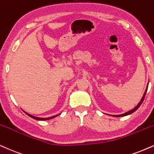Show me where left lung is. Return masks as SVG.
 I'll return each instance as SVG.
<instances>
[{
    "mask_svg": "<svg viewBox=\"0 0 154 154\" xmlns=\"http://www.w3.org/2000/svg\"><path fill=\"white\" fill-rule=\"evenodd\" d=\"M147 89H148V86H147V87H146V89L145 93H144V94H143V97H142V99H141V101H140V102L139 103V104H137V106H136L135 108L133 109H131V111H129V112H126V113H124V114H120V115H112V116H116V117H120V116H127V115H129V114H132V113H134V112H135L136 110H137L138 109H139V106H141V105L142 102H143V100H144V98H145L146 94Z\"/></svg>",
    "mask_w": 154,
    "mask_h": 154,
    "instance_id": "left-lung-1",
    "label": "left lung"
}]
</instances>
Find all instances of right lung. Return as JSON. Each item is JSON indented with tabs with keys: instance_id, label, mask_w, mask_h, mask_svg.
I'll use <instances>...</instances> for the list:
<instances>
[{
	"instance_id": "add662e5",
	"label": "right lung",
	"mask_w": 154,
	"mask_h": 154,
	"mask_svg": "<svg viewBox=\"0 0 154 154\" xmlns=\"http://www.w3.org/2000/svg\"><path fill=\"white\" fill-rule=\"evenodd\" d=\"M25 114H26L27 115H28L29 116H30L31 118L34 119H36V120H42V121H44V120H48V119H50L54 118V117H56V116H57L58 115H60V114H57V115H55V116H51V117H49V118H39V117H35V116H32V115H30V114H28V113H26V112H25Z\"/></svg>"
}]
</instances>
